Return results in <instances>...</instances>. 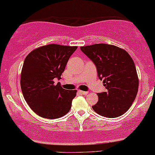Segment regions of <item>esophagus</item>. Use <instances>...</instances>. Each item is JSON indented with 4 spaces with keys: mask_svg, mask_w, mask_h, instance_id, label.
<instances>
[{
    "mask_svg": "<svg viewBox=\"0 0 155 155\" xmlns=\"http://www.w3.org/2000/svg\"><path fill=\"white\" fill-rule=\"evenodd\" d=\"M79 92L81 94H84V95L85 94H88V92H84V91H81V90H79Z\"/></svg>",
    "mask_w": 155,
    "mask_h": 155,
    "instance_id": "34e87169",
    "label": "esophagus"
}]
</instances>
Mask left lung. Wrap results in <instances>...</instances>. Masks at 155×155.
Listing matches in <instances>:
<instances>
[{
	"label": "left lung",
	"instance_id": "left-lung-1",
	"mask_svg": "<svg viewBox=\"0 0 155 155\" xmlns=\"http://www.w3.org/2000/svg\"><path fill=\"white\" fill-rule=\"evenodd\" d=\"M81 51L94 62L107 91L97 93L93 110L106 118H117L129 109L139 89L135 64L126 50L108 44L82 46Z\"/></svg>",
	"mask_w": 155,
	"mask_h": 155
}]
</instances>
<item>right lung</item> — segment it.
Masks as SVG:
<instances>
[{
	"instance_id": "right-lung-1",
	"label": "right lung",
	"mask_w": 155,
	"mask_h": 155,
	"mask_svg": "<svg viewBox=\"0 0 155 155\" xmlns=\"http://www.w3.org/2000/svg\"><path fill=\"white\" fill-rule=\"evenodd\" d=\"M77 46L50 44L33 50L21 69V88L25 101L42 118L55 119L70 110L76 90H67L54 79H61L66 63Z\"/></svg>"
}]
</instances>
